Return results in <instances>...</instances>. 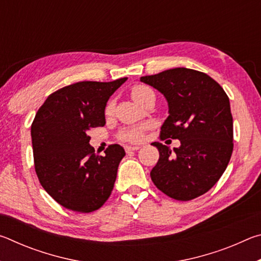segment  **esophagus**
I'll list each match as a JSON object with an SVG mask.
<instances>
[{
	"label": "esophagus",
	"instance_id": "34e87169",
	"mask_svg": "<svg viewBox=\"0 0 261 261\" xmlns=\"http://www.w3.org/2000/svg\"><path fill=\"white\" fill-rule=\"evenodd\" d=\"M124 148H125L126 153H132V152H136V151H138V149H139L138 146H125Z\"/></svg>",
	"mask_w": 261,
	"mask_h": 261
}]
</instances>
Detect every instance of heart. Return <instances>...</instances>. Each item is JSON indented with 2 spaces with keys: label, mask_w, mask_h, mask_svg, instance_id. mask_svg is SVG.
<instances>
[{
  "label": "heart",
  "mask_w": 261,
  "mask_h": 261,
  "mask_svg": "<svg viewBox=\"0 0 261 261\" xmlns=\"http://www.w3.org/2000/svg\"><path fill=\"white\" fill-rule=\"evenodd\" d=\"M152 92L153 91L151 90V88H148L147 86L137 85V86L132 88L131 96L135 101L139 102V101L143 99L145 95H147L148 93H152ZM113 107H114V102H109L108 106H107V108H106V113L108 114V113L112 112ZM145 129H146V125L123 130V131H121V134H120V138L122 140H125V141H139V140H141V138H143V132H144Z\"/></svg>",
  "instance_id": "heart-1"
}]
</instances>
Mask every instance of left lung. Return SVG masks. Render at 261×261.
I'll return each instance as SVG.
<instances>
[{
	"label": "left lung",
	"instance_id": "1",
	"mask_svg": "<svg viewBox=\"0 0 261 261\" xmlns=\"http://www.w3.org/2000/svg\"><path fill=\"white\" fill-rule=\"evenodd\" d=\"M165 96L169 116L161 139L180 141L170 149L153 143L160 153L151 171L155 187L176 200H191L218 182L230 161L233 144L229 98L208 74L187 68L140 77Z\"/></svg>",
	"mask_w": 261,
	"mask_h": 261
}]
</instances>
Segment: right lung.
Returning <instances> with one entry per match:
<instances>
[{
    "label": "right lung",
    "instance_id": "add662e5",
    "mask_svg": "<svg viewBox=\"0 0 261 261\" xmlns=\"http://www.w3.org/2000/svg\"><path fill=\"white\" fill-rule=\"evenodd\" d=\"M126 77L79 82L46 99L31 126L35 173L42 188L65 208L99 210L110 196L124 148L114 144L96 155L88 131L106 124L107 101Z\"/></svg>",
    "mask_w": 261,
    "mask_h": 261
}]
</instances>
